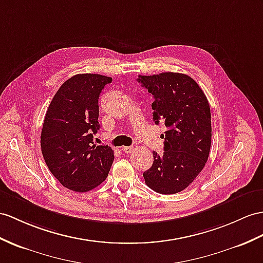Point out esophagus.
Here are the masks:
<instances>
[{"instance_id":"esophagus-1","label":"esophagus","mask_w":263,"mask_h":263,"mask_svg":"<svg viewBox=\"0 0 263 263\" xmlns=\"http://www.w3.org/2000/svg\"><path fill=\"white\" fill-rule=\"evenodd\" d=\"M121 151H123L125 154H130L134 152V147L133 146H124L123 148H121Z\"/></svg>"}]
</instances>
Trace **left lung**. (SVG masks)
<instances>
[{"label": "left lung", "mask_w": 263, "mask_h": 263, "mask_svg": "<svg viewBox=\"0 0 263 263\" xmlns=\"http://www.w3.org/2000/svg\"><path fill=\"white\" fill-rule=\"evenodd\" d=\"M137 81L153 96L155 124L167 128L162 135L164 154L153 152L154 163L143 174L145 183L157 193H178L195 180L209 158L212 127L208 98L184 73L138 76Z\"/></svg>", "instance_id": "8db88e82"}]
</instances>
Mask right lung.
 I'll list each match as a JSON object with an SVG mask.
<instances>
[{
	"instance_id": "right-lung-1",
	"label": "right lung",
	"mask_w": 263,
	"mask_h": 263,
	"mask_svg": "<svg viewBox=\"0 0 263 263\" xmlns=\"http://www.w3.org/2000/svg\"><path fill=\"white\" fill-rule=\"evenodd\" d=\"M110 77L76 74L51 100L41 132V152L63 186L83 193L106 180L114 162L111 147L93 145L99 129L98 99Z\"/></svg>"
}]
</instances>
